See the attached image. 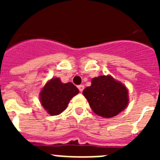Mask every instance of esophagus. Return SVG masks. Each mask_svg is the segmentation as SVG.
Here are the masks:
<instances>
[{
    "mask_svg": "<svg viewBox=\"0 0 160 160\" xmlns=\"http://www.w3.org/2000/svg\"><path fill=\"white\" fill-rule=\"evenodd\" d=\"M78 88L80 92H82L83 90H84V86L83 85H79V86H78Z\"/></svg>",
    "mask_w": 160,
    "mask_h": 160,
    "instance_id": "34e87169",
    "label": "esophagus"
}]
</instances>
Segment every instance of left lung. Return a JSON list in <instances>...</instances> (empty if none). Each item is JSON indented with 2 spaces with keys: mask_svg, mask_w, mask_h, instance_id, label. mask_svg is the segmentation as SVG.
<instances>
[{
  "mask_svg": "<svg viewBox=\"0 0 160 160\" xmlns=\"http://www.w3.org/2000/svg\"><path fill=\"white\" fill-rule=\"evenodd\" d=\"M82 94L92 111L103 118L115 116L128 104V89L110 75L94 78Z\"/></svg>",
  "mask_w": 160,
  "mask_h": 160,
  "instance_id": "obj_1",
  "label": "left lung"
}]
</instances>
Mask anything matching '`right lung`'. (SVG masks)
Segmentation results:
<instances>
[{"instance_id":"obj_1","label":"right lung","mask_w":160,"mask_h":160,"mask_svg":"<svg viewBox=\"0 0 160 160\" xmlns=\"http://www.w3.org/2000/svg\"><path fill=\"white\" fill-rule=\"evenodd\" d=\"M79 90L71 82L62 83L59 78H52L41 91L40 100L46 111L51 115L64 111L68 103Z\"/></svg>"}]
</instances>
